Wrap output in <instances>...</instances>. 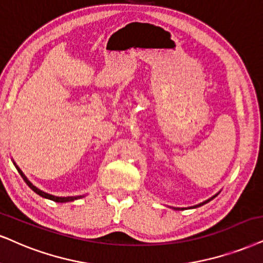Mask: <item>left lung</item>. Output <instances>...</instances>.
I'll return each instance as SVG.
<instances>
[{
  "mask_svg": "<svg viewBox=\"0 0 263 263\" xmlns=\"http://www.w3.org/2000/svg\"><path fill=\"white\" fill-rule=\"evenodd\" d=\"M216 197H217V194H216V195H214V197H212V198H210V199H208V200H205V201H202V202H200V204H198V205L193 206V209H194V208H199V206H201V205H204V204H206V202H209V201H210V200H212V199H214V198H216ZM183 209H184V208H182V209H181V210H183ZM175 210H179V208H177V209H176V208H175Z\"/></svg>",
  "mask_w": 263,
  "mask_h": 263,
  "instance_id": "8db88e82",
  "label": "left lung"
}]
</instances>
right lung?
<instances>
[{
  "label": "right lung",
  "instance_id": "right-lung-1",
  "mask_svg": "<svg viewBox=\"0 0 263 263\" xmlns=\"http://www.w3.org/2000/svg\"><path fill=\"white\" fill-rule=\"evenodd\" d=\"M13 164L15 165V162H13ZM15 167H16V170H18V172L19 174H21V176L23 177V179H24L25 181V183L29 185L30 188L32 189V191H34L36 194H39L40 197H42V198H46V199H49V200H53V201H55V202H66V201H72V200H76V199H79V198H82L81 195H79V197H54V195H52V194H48V193H45V192H42V191H40L39 188H36L34 184L31 183V182L29 181L28 178L25 177V175L23 174L22 172V170L21 168L18 167V166L15 165Z\"/></svg>",
  "mask_w": 263,
  "mask_h": 263
}]
</instances>
